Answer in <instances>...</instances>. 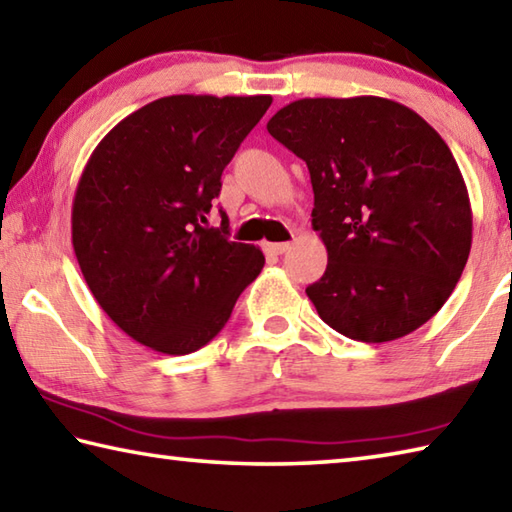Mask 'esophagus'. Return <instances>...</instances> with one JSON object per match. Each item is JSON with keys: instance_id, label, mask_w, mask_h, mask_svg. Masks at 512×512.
I'll return each instance as SVG.
<instances>
[{"instance_id": "34e87169", "label": "esophagus", "mask_w": 512, "mask_h": 512, "mask_svg": "<svg viewBox=\"0 0 512 512\" xmlns=\"http://www.w3.org/2000/svg\"><path fill=\"white\" fill-rule=\"evenodd\" d=\"M264 250L268 255H282L288 250V241H277V244H271V241H266Z\"/></svg>"}]
</instances>
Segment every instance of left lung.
<instances>
[{
  "label": "left lung",
  "mask_w": 512,
  "mask_h": 512,
  "mask_svg": "<svg viewBox=\"0 0 512 512\" xmlns=\"http://www.w3.org/2000/svg\"><path fill=\"white\" fill-rule=\"evenodd\" d=\"M266 129L309 167L311 224L329 255L306 286L320 318L360 342L430 320L472 246L468 188L436 129L378 96L295 100Z\"/></svg>",
  "instance_id": "1"
}]
</instances>
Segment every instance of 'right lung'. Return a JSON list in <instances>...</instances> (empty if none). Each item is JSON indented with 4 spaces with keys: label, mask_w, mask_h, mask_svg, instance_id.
Segmentation results:
<instances>
[{
    "label": "right lung",
    "mask_w": 512,
    "mask_h": 512,
    "mask_svg": "<svg viewBox=\"0 0 512 512\" xmlns=\"http://www.w3.org/2000/svg\"><path fill=\"white\" fill-rule=\"evenodd\" d=\"M271 96H165L120 120L82 170L71 241L89 291L129 338L201 349L262 273L257 246L208 228L221 172Z\"/></svg>",
    "instance_id": "add662e5"
}]
</instances>
